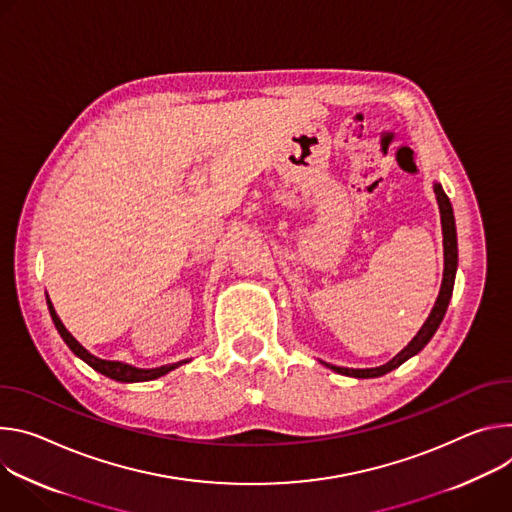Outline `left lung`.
<instances>
[{
    "instance_id": "left-lung-1",
    "label": "left lung",
    "mask_w": 512,
    "mask_h": 512,
    "mask_svg": "<svg viewBox=\"0 0 512 512\" xmlns=\"http://www.w3.org/2000/svg\"><path fill=\"white\" fill-rule=\"evenodd\" d=\"M435 195H437V203H439V213H441V227H443V256H445V268H443V282H441V291L439 297L435 301V307L431 311V315L427 317V321L423 323V327L419 329V333L413 337V342L401 352L396 354L390 362H386L384 366L378 368H366V370H356V368H339L333 364H325L327 368H331L337 374H346V376H354V378H374V376H382L394 368H399L403 362H407L411 356L419 354L427 344L429 339L433 337V333L437 331V327L441 325L451 293H453V282H456V270H458V238H456V219H453V209L449 203V197L445 195V191L441 189V185H435Z\"/></svg>"
}]
</instances>
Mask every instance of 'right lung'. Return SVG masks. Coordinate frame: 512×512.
<instances>
[{"mask_svg":"<svg viewBox=\"0 0 512 512\" xmlns=\"http://www.w3.org/2000/svg\"><path fill=\"white\" fill-rule=\"evenodd\" d=\"M46 303H48V311H50V317H52V321H54V327L59 329L61 337L65 339V344L71 348V352H73L75 356H79L83 362H87L93 370L101 372V374H103V376H107V378L120 380V382H146V380L160 378V376H164L166 372L175 370V368H179L181 364H185V362H187V360H183V362H177V364H168V366H160V368L144 370V368H134V366H130V364H124V362H109V360L95 358L93 354H89V352H87V350L77 342V339H75V337L65 329V325L61 323L59 315L54 313V307H52L50 299H46Z\"/></svg>","mask_w":512,"mask_h":512,"instance_id":"obj_1","label":"right lung"}]
</instances>
